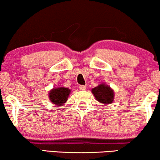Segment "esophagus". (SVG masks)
Listing matches in <instances>:
<instances>
[{"instance_id":"34e87169","label":"esophagus","mask_w":160,"mask_h":160,"mask_svg":"<svg viewBox=\"0 0 160 160\" xmlns=\"http://www.w3.org/2000/svg\"><path fill=\"white\" fill-rule=\"evenodd\" d=\"M79 89H80V90H82V91H84V90L86 89V86L80 85L79 86Z\"/></svg>"}]
</instances>
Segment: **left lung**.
Segmentation results:
<instances>
[{"label": "left lung", "instance_id": "left-lung-1", "mask_svg": "<svg viewBox=\"0 0 160 160\" xmlns=\"http://www.w3.org/2000/svg\"><path fill=\"white\" fill-rule=\"evenodd\" d=\"M92 93L96 99L103 104H110L114 99V92L110 87L105 84H99L92 89Z\"/></svg>", "mask_w": 160, "mask_h": 160}]
</instances>
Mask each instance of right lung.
Here are the masks:
<instances>
[{"instance_id":"obj_1","label":"right lung","mask_w":160,"mask_h":160,"mask_svg":"<svg viewBox=\"0 0 160 160\" xmlns=\"http://www.w3.org/2000/svg\"><path fill=\"white\" fill-rule=\"evenodd\" d=\"M70 92V89L68 88L59 87L57 89H53L49 93L50 99L51 102L55 105H62L66 102Z\"/></svg>"}]
</instances>
